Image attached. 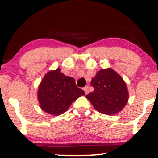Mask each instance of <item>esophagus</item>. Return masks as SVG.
<instances>
[{"mask_svg": "<svg viewBox=\"0 0 158 158\" xmlns=\"http://www.w3.org/2000/svg\"><path fill=\"white\" fill-rule=\"evenodd\" d=\"M83 90H84V91H85V93L86 94H88V93H89V90H90L89 87H88V86H85V87L83 88Z\"/></svg>", "mask_w": 158, "mask_h": 158, "instance_id": "34e87169", "label": "esophagus"}]
</instances>
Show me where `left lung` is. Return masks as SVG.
<instances>
[{
	"label": "left lung",
	"mask_w": 158,
	"mask_h": 158,
	"mask_svg": "<svg viewBox=\"0 0 158 158\" xmlns=\"http://www.w3.org/2000/svg\"><path fill=\"white\" fill-rule=\"evenodd\" d=\"M90 84L94 90L85 97L101 114L114 115L124 109L129 100V92L122 76L111 68L96 73Z\"/></svg>",
	"instance_id": "obj_1"
}]
</instances>
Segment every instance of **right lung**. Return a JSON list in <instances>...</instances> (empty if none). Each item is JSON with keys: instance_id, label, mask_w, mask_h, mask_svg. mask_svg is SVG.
<instances>
[{"instance_id": "right-lung-1", "label": "right lung", "mask_w": 158, "mask_h": 158, "mask_svg": "<svg viewBox=\"0 0 158 158\" xmlns=\"http://www.w3.org/2000/svg\"><path fill=\"white\" fill-rule=\"evenodd\" d=\"M85 94L77 87L73 77L66 76L57 68L45 74L39 85L37 98L43 111L57 116L68 111L73 101Z\"/></svg>"}]
</instances>
